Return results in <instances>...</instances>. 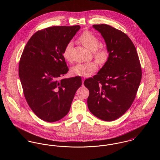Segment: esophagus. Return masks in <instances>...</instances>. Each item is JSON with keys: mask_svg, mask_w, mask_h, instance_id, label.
I'll use <instances>...</instances> for the list:
<instances>
[{"mask_svg": "<svg viewBox=\"0 0 160 160\" xmlns=\"http://www.w3.org/2000/svg\"><path fill=\"white\" fill-rule=\"evenodd\" d=\"M84 78H82V86L84 85Z\"/></svg>", "mask_w": 160, "mask_h": 160, "instance_id": "1", "label": "esophagus"}]
</instances>
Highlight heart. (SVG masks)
Wrapping results in <instances>:
<instances>
[{
    "instance_id": "obj_1",
    "label": "heart",
    "mask_w": 160,
    "mask_h": 160,
    "mask_svg": "<svg viewBox=\"0 0 160 160\" xmlns=\"http://www.w3.org/2000/svg\"><path fill=\"white\" fill-rule=\"evenodd\" d=\"M78 41L85 47L93 52L94 57L98 63L105 64L108 59L110 52L106 46H100V41L99 38L91 31H84L79 36ZM72 44L68 42L65 46L63 57L67 61H71L70 51ZM97 69V65L95 62H89L86 63H79L74 66L71 72L72 75L80 76H89Z\"/></svg>"
}]
</instances>
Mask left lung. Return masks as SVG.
<instances>
[{
    "instance_id": "left-lung-1",
    "label": "left lung",
    "mask_w": 160,
    "mask_h": 160,
    "mask_svg": "<svg viewBox=\"0 0 160 160\" xmlns=\"http://www.w3.org/2000/svg\"><path fill=\"white\" fill-rule=\"evenodd\" d=\"M105 39L110 55L108 60L93 78L86 79L89 89L88 106L92 114L112 121L131 107L142 79L137 50L122 31L105 24H93Z\"/></svg>"
}]
</instances>
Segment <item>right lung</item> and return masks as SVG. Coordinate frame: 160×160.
Here are the masks:
<instances>
[{
  "mask_svg": "<svg viewBox=\"0 0 160 160\" xmlns=\"http://www.w3.org/2000/svg\"><path fill=\"white\" fill-rule=\"evenodd\" d=\"M79 29V25L43 29L31 36L23 50L18 69L23 93L34 114L47 122L68 114L82 84L80 76L59 79L68 71L63 50Z\"/></svg>",
  "mask_w": 160,
  "mask_h": 160,
  "instance_id": "right-lung-1",
  "label": "right lung"
}]
</instances>
